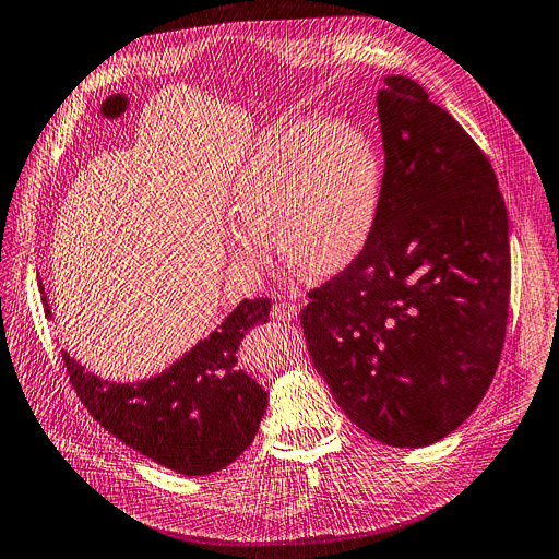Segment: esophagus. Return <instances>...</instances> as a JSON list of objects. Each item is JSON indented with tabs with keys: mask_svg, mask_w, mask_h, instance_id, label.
I'll return each instance as SVG.
<instances>
[{
	"mask_svg": "<svg viewBox=\"0 0 559 559\" xmlns=\"http://www.w3.org/2000/svg\"><path fill=\"white\" fill-rule=\"evenodd\" d=\"M296 314H299V306L287 304V301L276 304V306L272 308V317H274L276 321H292V319H296Z\"/></svg>",
	"mask_w": 559,
	"mask_h": 559,
	"instance_id": "1",
	"label": "esophagus"
}]
</instances>
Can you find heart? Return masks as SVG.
<instances>
[{
  "label": "heart",
  "instance_id": "b5f03b06",
  "mask_svg": "<svg viewBox=\"0 0 559 559\" xmlns=\"http://www.w3.org/2000/svg\"><path fill=\"white\" fill-rule=\"evenodd\" d=\"M382 189V157L359 128L314 117L278 121L247 147L231 175V267L245 276L270 267L272 236L299 272L344 270L373 236Z\"/></svg>",
  "mask_w": 559,
  "mask_h": 559
}]
</instances>
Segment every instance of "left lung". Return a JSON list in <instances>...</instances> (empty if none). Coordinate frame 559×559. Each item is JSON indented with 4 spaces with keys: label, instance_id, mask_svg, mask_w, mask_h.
<instances>
[{
    "label": "left lung",
    "instance_id": "8db88e82",
    "mask_svg": "<svg viewBox=\"0 0 559 559\" xmlns=\"http://www.w3.org/2000/svg\"><path fill=\"white\" fill-rule=\"evenodd\" d=\"M378 92L384 189L353 263L301 312L342 412L391 448L459 429L499 366L510 296L508 211L488 157L412 79Z\"/></svg>",
    "mask_w": 559,
    "mask_h": 559
}]
</instances>
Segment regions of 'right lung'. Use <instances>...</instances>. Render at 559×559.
Listing matches in <instances>:
<instances>
[{"instance_id":"right-lung-1","label":"right lung","mask_w":559,"mask_h":559,"mask_svg":"<svg viewBox=\"0 0 559 559\" xmlns=\"http://www.w3.org/2000/svg\"><path fill=\"white\" fill-rule=\"evenodd\" d=\"M45 308L51 317L47 294ZM270 308V299L240 301L206 340L147 380H103L62 350L67 376L87 412L128 448L177 474L204 476L231 465L265 416L267 391L238 370L236 353Z\"/></svg>"}]
</instances>
